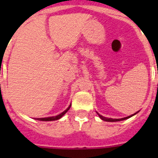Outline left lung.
Here are the masks:
<instances>
[{
	"instance_id": "obj_1",
	"label": "left lung",
	"mask_w": 158,
	"mask_h": 158,
	"mask_svg": "<svg viewBox=\"0 0 158 158\" xmlns=\"http://www.w3.org/2000/svg\"><path fill=\"white\" fill-rule=\"evenodd\" d=\"M136 113H135V114H136ZM135 114H133L131 116L126 117V118H105V117L102 116V115H100V114H98V115H99V117L101 118V119H102L104 121H106V122H118V121H122V120H125V119L127 118H129L130 117L134 116Z\"/></svg>"
}]
</instances>
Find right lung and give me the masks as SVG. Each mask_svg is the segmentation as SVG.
I'll list each match as a JSON object with an SVG mask.
<instances>
[{
    "instance_id": "add662e5",
    "label": "right lung",
    "mask_w": 158,
    "mask_h": 158,
    "mask_svg": "<svg viewBox=\"0 0 158 158\" xmlns=\"http://www.w3.org/2000/svg\"><path fill=\"white\" fill-rule=\"evenodd\" d=\"M70 106H71V105L67 108V109L64 111V112H62V113H60L59 115H56V116H54V117H48V118H37V120H40V121H54V120H57V119H60L61 118H62L64 114H65L69 110V108H70Z\"/></svg>"
}]
</instances>
